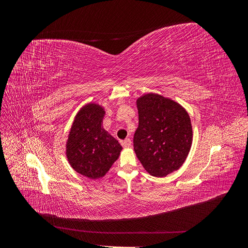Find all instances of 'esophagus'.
I'll return each instance as SVG.
<instances>
[{"mask_svg":"<svg viewBox=\"0 0 248 248\" xmlns=\"http://www.w3.org/2000/svg\"><path fill=\"white\" fill-rule=\"evenodd\" d=\"M122 146L125 148H130L131 147V140L130 139H126L122 141Z\"/></svg>","mask_w":248,"mask_h":248,"instance_id":"34e87169","label":"esophagus"}]
</instances>
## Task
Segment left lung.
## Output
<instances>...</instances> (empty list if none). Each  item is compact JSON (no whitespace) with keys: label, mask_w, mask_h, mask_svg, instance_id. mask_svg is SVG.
<instances>
[{"label":"left lung","mask_w":248,"mask_h":248,"mask_svg":"<svg viewBox=\"0 0 248 248\" xmlns=\"http://www.w3.org/2000/svg\"><path fill=\"white\" fill-rule=\"evenodd\" d=\"M138 109L134 152L150 175L166 177L181 167L189 153L190 118L177 102L157 94L139 98Z\"/></svg>","instance_id":"left-lung-1"}]
</instances>
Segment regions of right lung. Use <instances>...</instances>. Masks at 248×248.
I'll return each instance as SVG.
<instances>
[{
	"instance_id": "add662e5",
	"label": "right lung",
	"mask_w": 248,
	"mask_h": 248,
	"mask_svg": "<svg viewBox=\"0 0 248 248\" xmlns=\"http://www.w3.org/2000/svg\"><path fill=\"white\" fill-rule=\"evenodd\" d=\"M104 110L88 104L78 114L67 141V158L80 175L91 179L104 176L119 157L122 146L103 129Z\"/></svg>"
}]
</instances>
